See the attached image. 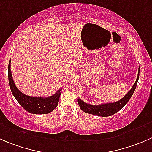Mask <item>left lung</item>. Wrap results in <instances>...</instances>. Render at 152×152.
Masks as SVG:
<instances>
[{
	"mask_svg": "<svg viewBox=\"0 0 152 152\" xmlns=\"http://www.w3.org/2000/svg\"><path fill=\"white\" fill-rule=\"evenodd\" d=\"M139 73H140V69L138 70V74H137V79H136L134 85L132 86L131 90L126 94V96L119 101L114 102V103H107L99 105H92L85 103L80 99H78V103H79L81 110H83L85 113L95 115L102 116V117H107V116L114 115L115 113L118 112L121 109L123 108L124 106L126 104L127 102L129 101L130 98L132 97V96L134 93V90H135L136 86H137V81H138L139 79Z\"/></svg>",
	"mask_w": 152,
	"mask_h": 152,
	"instance_id": "8db88e82",
	"label": "left lung"
}]
</instances>
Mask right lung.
I'll return each mask as SVG.
<instances>
[{"instance_id": "add662e5", "label": "right lung", "mask_w": 152, "mask_h": 152, "mask_svg": "<svg viewBox=\"0 0 152 152\" xmlns=\"http://www.w3.org/2000/svg\"><path fill=\"white\" fill-rule=\"evenodd\" d=\"M11 62L10 61L8 67L9 82L11 91L18 103L28 113L32 114H48L53 111L59 103V99L61 95V90L47 98L43 97H31L23 94L20 91L14 83L11 73Z\"/></svg>"}]
</instances>
